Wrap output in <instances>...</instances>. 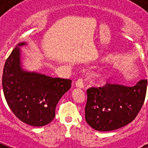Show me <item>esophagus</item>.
I'll return each mask as SVG.
<instances>
[{
	"label": "esophagus",
	"mask_w": 148,
	"mask_h": 148,
	"mask_svg": "<svg viewBox=\"0 0 148 148\" xmlns=\"http://www.w3.org/2000/svg\"><path fill=\"white\" fill-rule=\"evenodd\" d=\"M75 87H78V88H84V87L83 79H78V80L75 82Z\"/></svg>",
	"instance_id": "obj_1"
}]
</instances>
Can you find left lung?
I'll return each mask as SVG.
<instances>
[{
  "instance_id": "obj_1",
  "label": "left lung",
  "mask_w": 148,
  "mask_h": 148,
  "mask_svg": "<svg viewBox=\"0 0 148 148\" xmlns=\"http://www.w3.org/2000/svg\"><path fill=\"white\" fill-rule=\"evenodd\" d=\"M147 80L142 79L133 87L107 84L87 90L85 120L97 131L120 129L137 116L146 96Z\"/></svg>"
}]
</instances>
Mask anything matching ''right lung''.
<instances>
[{
    "instance_id": "right-lung-1",
    "label": "right lung",
    "mask_w": 148,
    "mask_h": 148,
    "mask_svg": "<svg viewBox=\"0 0 148 148\" xmlns=\"http://www.w3.org/2000/svg\"><path fill=\"white\" fill-rule=\"evenodd\" d=\"M17 44L5 61L2 87L8 105L21 121L40 127L51 122L59 100L69 90L72 80L53 78L23 69L20 46Z\"/></svg>"
}]
</instances>
